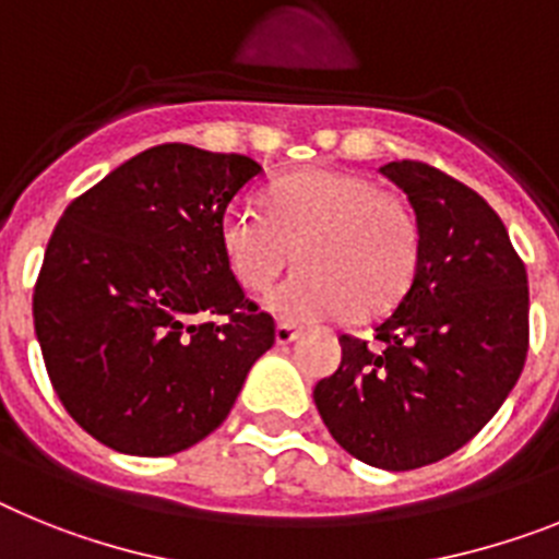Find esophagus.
Returning <instances> with one entry per match:
<instances>
[{
  "label": "esophagus",
  "instance_id": "esophagus-1",
  "mask_svg": "<svg viewBox=\"0 0 559 559\" xmlns=\"http://www.w3.org/2000/svg\"><path fill=\"white\" fill-rule=\"evenodd\" d=\"M298 337L300 332L295 326H286V323H278V326H275V343H278V346H289V343Z\"/></svg>",
  "mask_w": 559,
  "mask_h": 559
}]
</instances>
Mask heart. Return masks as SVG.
<instances>
[{"instance_id":"1","label":"heart","mask_w":559,"mask_h":559,"mask_svg":"<svg viewBox=\"0 0 559 559\" xmlns=\"http://www.w3.org/2000/svg\"><path fill=\"white\" fill-rule=\"evenodd\" d=\"M219 247L247 293H264L295 250L300 266L264 309L286 323H318L394 307L414 281L419 227L400 197L368 177L304 168L261 193V213L230 207Z\"/></svg>"}]
</instances>
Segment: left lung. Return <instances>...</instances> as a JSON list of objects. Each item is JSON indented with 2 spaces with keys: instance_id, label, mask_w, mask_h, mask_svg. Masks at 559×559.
<instances>
[{
  "instance_id": "obj_1",
  "label": "left lung",
  "mask_w": 559,
  "mask_h": 559,
  "mask_svg": "<svg viewBox=\"0 0 559 559\" xmlns=\"http://www.w3.org/2000/svg\"><path fill=\"white\" fill-rule=\"evenodd\" d=\"M419 227L411 289L373 329L343 334L314 405L340 448L380 469H416L464 448L503 405L528 352V281L501 216L433 165L380 168Z\"/></svg>"
}]
</instances>
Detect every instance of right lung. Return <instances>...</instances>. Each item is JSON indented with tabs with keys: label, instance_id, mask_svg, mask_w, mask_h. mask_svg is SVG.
Instances as JSON below:
<instances>
[{
	"label": "right lung",
	"instance_id": "1",
	"mask_svg": "<svg viewBox=\"0 0 559 559\" xmlns=\"http://www.w3.org/2000/svg\"><path fill=\"white\" fill-rule=\"evenodd\" d=\"M255 177L241 154L154 145L58 219L33 323L58 400L106 448L171 455L202 441L275 343L219 247L227 205Z\"/></svg>",
	"mask_w": 559,
	"mask_h": 559
}]
</instances>
